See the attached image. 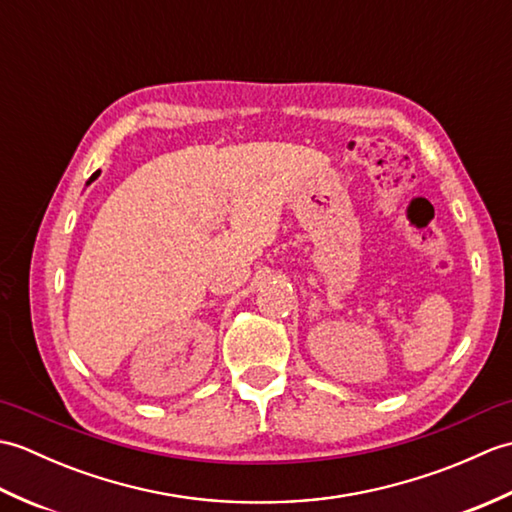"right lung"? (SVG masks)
I'll list each match as a JSON object with an SVG mask.
<instances>
[{"label":"right lung","mask_w":512,"mask_h":512,"mask_svg":"<svg viewBox=\"0 0 512 512\" xmlns=\"http://www.w3.org/2000/svg\"><path fill=\"white\" fill-rule=\"evenodd\" d=\"M99 173H101V171H96V173H92V178H90V180H88V184H90V182H92V180H96V176H99Z\"/></svg>","instance_id":"obj_1"}]
</instances>
